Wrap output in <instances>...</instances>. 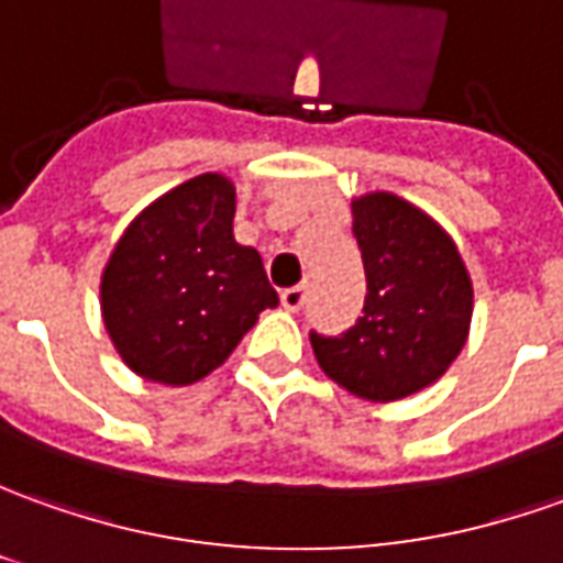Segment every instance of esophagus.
<instances>
[{
    "label": "esophagus",
    "mask_w": 563,
    "mask_h": 563,
    "mask_svg": "<svg viewBox=\"0 0 563 563\" xmlns=\"http://www.w3.org/2000/svg\"><path fill=\"white\" fill-rule=\"evenodd\" d=\"M303 303H306V285H294V288L282 290V306H285L288 312H297Z\"/></svg>",
    "instance_id": "esophagus-1"
}]
</instances>
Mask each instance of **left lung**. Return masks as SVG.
<instances>
[{"label": "left lung", "mask_w": 563, "mask_h": 563, "mask_svg": "<svg viewBox=\"0 0 563 563\" xmlns=\"http://www.w3.org/2000/svg\"><path fill=\"white\" fill-rule=\"evenodd\" d=\"M352 232L367 275L364 316L343 336L309 340L336 386L389 405L432 386L463 352L475 309L472 275L451 232L395 192L355 196Z\"/></svg>", "instance_id": "obj_1"}]
</instances>
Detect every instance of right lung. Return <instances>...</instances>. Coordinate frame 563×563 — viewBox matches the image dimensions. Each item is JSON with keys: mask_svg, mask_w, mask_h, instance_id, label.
<instances>
[{"mask_svg": "<svg viewBox=\"0 0 563 563\" xmlns=\"http://www.w3.org/2000/svg\"><path fill=\"white\" fill-rule=\"evenodd\" d=\"M235 186L208 170L150 201L100 273V319L146 383L192 386L278 303L263 260L232 235Z\"/></svg>", "mask_w": 563, "mask_h": 563, "instance_id": "1", "label": "right lung"}]
</instances>
